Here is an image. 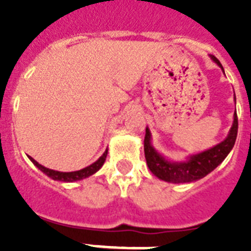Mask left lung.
Listing matches in <instances>:
<instances>
[{
	"label": "left lung",
	"mask_w": 251,
	"mask_h": 251,
	"mask_svg": "<svg viewBox=\"0 0 251 251\" xmlns=\"http://www.w3.org/2000/svg\"><path fill=\"white\" fill-rule=\"evenodd\" d=\"M216 64L223 69L222 64L219 62L218 58L212 57ZM238 131V118L237 113L234 114L233 126L230 129L228 137L219 143L212 149L207 150L204 152L194 155L190 157V160L186 163H171L167 161L164 157H161L159 153L153 150L150 141H151V134L150 130L146 129L145 135V156L150 171L153 175L159 177L163 181L168 182H193L197 179L203 178L204 176L214 171L218 167L226 155L230 152V150L233 149L234 142L237 138Z\"/></svg>",
	"instance_id": "8db88e82"
}]
</instances>
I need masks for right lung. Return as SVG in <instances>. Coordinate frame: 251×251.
Segmentation results:
<instances>
[{
    "mask_svg": "<svg viewBox=\"0 0 251 251\" xmlns=\"http://www.w3.org/2000/svg\"><path fill=\"white\" fill-rule=\"evenodd\" d=\"M106 153H108V151H105V152L102 153V156H100V159H99L98 161H95L94 164H91L90 167H86L83 168V169H80V171L76 172H68V173H66V172L53 171V169H49V168H45L41 164H39V163H37L36 160H33L31 156H29V159H31V161H32L33 164L36 165L41 172H44L45 175L49 176L50 178L57 179V181H64V182H73V181H79V179H83L86 178V177H88V176L96 173V172L102 167V164H104Z\"/></svg>",
    "mask_w": 251,
    "mask_h": 251,
    "instance_id": "add662e5",
    "label": "right lung"
}]
</instances>
